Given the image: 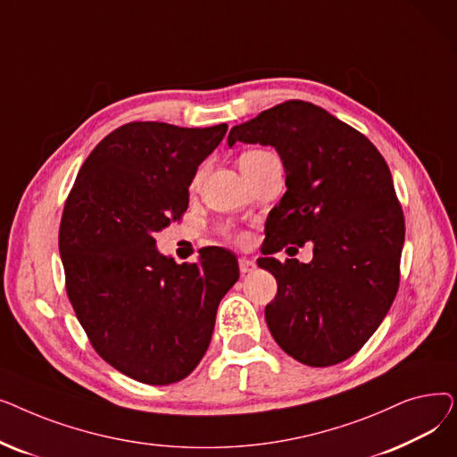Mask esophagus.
<instances>
[{"label": "esophagus", "instance_id": "1", "mask_svg": "<svg viewBox=\"0 0 457 457\" xmlns=\"http://www.w3.org/2000/svg\"><path fill=\"white\" fill-rule=\"evenodd\" d=\"M255 267H257V265H255L253 259H248V257H241V259H238V270H241L243 274L252 272Z\"/></svg>", "mask_w": 457, "mask_h": 457}]
</instances>
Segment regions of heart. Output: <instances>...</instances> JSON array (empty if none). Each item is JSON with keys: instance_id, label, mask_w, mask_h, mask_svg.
Here are the masks:
<instances>
[{"instance_id": "1", "label": "heart", "mask_w": 457, "mask_h": 457, "mask_svg": "<svg viewBox=\"0 0 457 457\" xmlns=\"http://www.w3.org/2000/svg\"><path fill=\"white\" fill-rule=\"evenodd\" d=\"M265 155H272L269 152H262V150H253V152H246L243 157H241V162L245 161H252V159H259V157H265ZM233 238L237 243H245L246 241V235L245 233H237L233 235Z\"/></svg>"}]
</instances>
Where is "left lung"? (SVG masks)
I'll return each instance as SVG.
<instances>
[{
    "mask_svg": "<svg viewBox=\"0 0 457 457\" xmlns=\"http://www.w3.org/2000/svg\"><path fill=\"white\" fill-rule=\"evenodd\" d=\"M235 142L270 144L285 166L257 259L278 281L265 307L272 337L303 365H337L372 337L398 291L405 224L389 166L363 133L302 100L231 128ZM309 240L307 266L270 257Z\"/></svg>",
    "mask_w": 457,
    "mask_h": 457,
    "instance_id": "1",
    "label": "left lung"
}]
</instances>
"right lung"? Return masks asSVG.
Returning <instances> with one entry per match:
<instances>
[{
  "instance_id": "right-lung-1",
  "label": "right lung",
  "mask_w": 457,
  "mask_h": 457,
  "mask_svg": "<svg viewBox=\"0 0 457 457\" xmlns=\"http://www.w3.org/2000/svg\"><path fill=\"white\" fill-rule=\"evenodd\" d=\"M226 131L124 124L92 150L64 202L59 252L70 303L98 355L148 386L196 369L238 279L229 250L207 246L198 262L178 265L154 238L181 219L198 166Z\"/></svg>"
}]
</instances>
